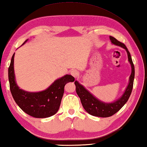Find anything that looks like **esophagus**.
Here are the masks:
<instances>
[{
  "label": "esophagus",
  "mask_w": 147,
  "mask_h": 147,
  "mask_svg": "<svg viewBox=\"0 0 147 147\" xmlns=\"http://www.w3.org/2000/svg\"><path fill=\"white\" fill-rule=\"evenodd\" d=\"M71 75L74 76V78H76L78 76V72L75 69L72 70V71H71Z\"/></svg>",
  "instance_id": "obj_1"
}]
</instances>
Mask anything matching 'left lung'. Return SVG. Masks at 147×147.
<instances>
[{
	"instance_id": "left-lung-1",
	"label": "left lung",
	"mask_w": 147,
	"mask_h": 147,
	"mask_svg": "<svg viewBox=\"0 0 147 147\" xmlns=\"http://www.w3.org/2000/svg\"><path fill=\"white\" fill-rule=\"evenodd\" d=\"M110 39L113 44L123 47L127 51L128 59H129V63L131 65L132 73L131 76H130L129 85L126 88V90L124 92L123 95L119 100L112 103H105L98 100L93 95L90 94L87 90H86L83 86L78 83L76 80L74 82V84L76 86V92L78 96H79L84 110L88 113H89L90 115L95 116V117H109L115 115L129 100L133 87L134 78H135V67H134V64L133 61H132L131 54L128 51L125 45L123 44V42L117 40L115 38L111 36H110Z\"/></svg>"
}]
</instances>
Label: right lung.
Returning a JSON list of instances; mask_svg holds the SVG:
<instances>
[{
    "mask_svg": "<svg viewBox=\"0 0 147 147\" xmlns=\"http://www.w3.org/2000/svg\"><path fill=\"white\" fill-rule=\"evenodd\" d=\"M14 53L9 67V80L10 90L16 104L24 113L35 118H47L56 114L61 105L65 85L67 82H73L74 78L67 74L56 80L47 89L43 91H24L16 85L14 73Z\"/></svg>",
    "mask_w": 147,
    "mask_h": 147,
    "instance_id": "obj_1",
    "label": "right lung"
}]
</instances>
